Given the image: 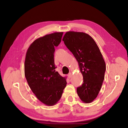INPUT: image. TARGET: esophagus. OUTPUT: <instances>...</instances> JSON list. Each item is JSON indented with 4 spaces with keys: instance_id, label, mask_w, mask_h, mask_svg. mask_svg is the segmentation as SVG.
<instances>
[{
    "instance_id": "obj_1",
    "label": "esophagus",
    "mask_w": 128,
    "mask_h": 128,
    "mask_svg": "<svg viewBox=\"0 0 128 128\" xmlns=\"http://www.w3.org/2000/svg\"><path fill=\"white\" fill-rule=\"evenodd\" d=\"M68 78H71L72 76V73L71 72H69L68 74Z\"/></svg>"
}]
</instances>
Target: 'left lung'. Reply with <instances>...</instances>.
<instances>
[{"instance_id": "1", "label": "left lung", "mask_w": 128, "mask_h": 128, "mask_svg": "<svg viewBox=\"0 0 128 128\" xmlns=\"http://www.w3.org/2000/svg\"><path fill=\"white\" fill-rule=\"evenodd\" d=\"M62 40L72 53L83 76V84L77 88L82 102H92L97 97L102 85L106 69L105 62L94 40L84 32L68 31Z\"/></svg>"}]
</instances>
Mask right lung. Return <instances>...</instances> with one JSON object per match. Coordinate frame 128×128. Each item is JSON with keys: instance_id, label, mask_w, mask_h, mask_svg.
I'll return each mask as SVG.
<instances>
[{"instance_id": "right-lung-1", "label": "right lung", "mask_w": 128, "mask_h": 128, "mask_svg": "<svg viewBox=\"0 0 128 128\" xmlns=\"http://www.w3.org/2000/svg\"><path fill=\"white\" fill-rule=\"evenodd\" d=\"M63 32H54L38 38L27 50L25 75L32 91L40 102L51 106L62 97L66 85V77L56 72L54 47L61 42Z\"/></svg>"}]
</instances>
